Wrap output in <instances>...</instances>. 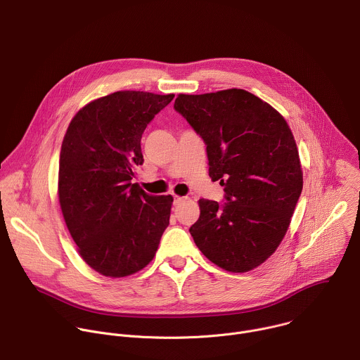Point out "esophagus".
I'll return each mask as SVG.
<instances>
[{"label":"esophagus","instance_id":"obj_1","mask_svg":"<svg viewBox=\"0 0 360 360\" xmlns=\"http://www.w3.org/2000/svg\"><path fill=\"white\" fill-rule=\"evenodd\" d=\"M186 198L185 196H175L174 198V205H181L182 202H185Z\"/></svg>","mask_w":360,"mask_h":360}]
</instances>
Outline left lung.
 Listing matches in <instances>:
<instances>
[{"label": "left lung", "instance_id": "obj_1", "mask_svg": "<svg viewBox=\"0 0 360 360\" xmlns=\"http://www.w3.org/2000/svg\"><path fill=\"white\" fill-rule=\"evenodd\" d=\"M174 108L207 143L210 176L226 202L199 199L189 232L217 266L243 274L278 249L303 186L293 134L285 118L253 94L231 88L179 94Z\"/></svg>", "mask_w": 360, "mask_h": 360}]
</instances>
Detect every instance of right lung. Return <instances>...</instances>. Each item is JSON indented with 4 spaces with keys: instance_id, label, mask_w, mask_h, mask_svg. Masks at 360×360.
<instances>
[{
    "instance_id": "1",
    "label": "right lung",
    "mask_w": 360,
    "mask_h": 360,
    "mask_svg": "<svg viewBox=\"0 0 360 360\" xmlns=\"http://www.w3.org/2000/svg\"><path fill=\"white\" fill-rule=\"evenodd\" d=\"M174 94L117 91L71 120L58 171V199L78 253L98 274L124 278L143 269L169 225L174 198L132 184L141 138Z\"/></svg>"
}]
</instances>
